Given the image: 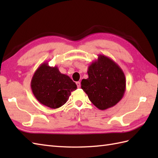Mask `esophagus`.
<instances>
[{"mask_svg": "<svg viewBox=\"0 0 158 158\" xmlns=\"http://www.w3.org/2000/svg\"><path fill=\"white\" fill-rule=\"evenodd\" d=\"M76 84H77V88H79L80 87H81V83H80L79 81H77V82L76 83Z\"/></svg>", "mask_w": 158, "mask_h": 158, "instance_id": "obj_1", "label": "esophagus"}]
</instances>
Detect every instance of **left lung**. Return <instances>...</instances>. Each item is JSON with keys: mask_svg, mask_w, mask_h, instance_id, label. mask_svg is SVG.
<instances>
[{"mask_svg": "<svg viewBox=\"0 0 158 158\" xmlns=\"http://www.w3.org/2000/svg\"><path fill=\"white\" fill-rule=\"evenodd\" d=\"M88 78L82 79L81 88L100 110L117 105L126 92V77L122 69L109 57L99 54L88 66Z\"/></svg>", "mask_w": 158, "mask_h": 158, "instance_id": "1", "label": "left lung"}]
</instances>
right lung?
<instances>
[{"label":"right lung","mask_w":158,"mask_h":158,"mask_svg":"<svg viewBox=\"0 0 158 158\" xmlns=\"http://www.w3.org/2000/svg\"><path fill=\"white\" fill-rule=\"evenodd\" d=\"M32 92L38 101L51 109H58L67 102L77 89L70 77L60 72L58 66L43 62L36 70L31 80Z\"/></svg>","instance_id":"right-lung-1"}]
</instances>
